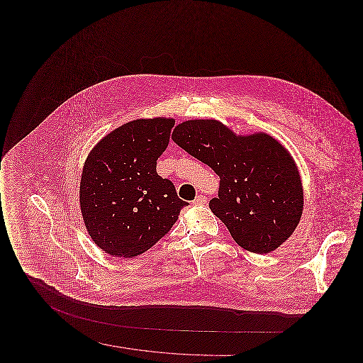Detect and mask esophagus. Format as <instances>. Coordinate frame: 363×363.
<instances>
[{
	"label": "esophagus",
	"mask_w": 363,
	"mask_h": 363,
	"mask_svg": "<svg viewBox=\"0 0 363 363\" xmlns=\"http://www.w3.org/2000/svg\"><path fill=\"white\" fill-rule=\"evenodd\" d=\"M207 203V197L203 196V194H199L194 200H193V204L194 206H201V204H206Z\"/></svg>",
	"instance_id": "esophagus-1"
}]
</instances>
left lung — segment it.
Masks as SVG:
<instances>
[{
    "label": "left lung",
    "instance_id": "1",
    "mask_svg": "<svg viewBox=\"0 0 363 363\" xmlns=\"http://www.w3.org/2000/svg\"><path fill=\"white\" fill-rule=\"evenodd\" d=\"M172 138L220 177L209 208L241 247L271 253L293 235L303 211L302 181L277 138L237 135L216 120L181 122Z\"/></svg>",
    "mask_w": 363,
    "mask_h": 363
}]
</instances>
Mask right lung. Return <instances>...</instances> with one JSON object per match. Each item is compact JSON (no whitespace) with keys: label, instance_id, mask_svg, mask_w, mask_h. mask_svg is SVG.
Wrapping results in <instances>:
<instances>
[{"label":"right lung","instance_id":"add662e5","mask_svg":"<svg viewBox=\"0 0 363 363\" xmlns=\"http://www.w3.org/2000/svg\"><path fill=\"white\" fill-rule=\"evenodd\" d=\"M173 118H141L106 135L86 159L80 209L92 241L107 255L132 259L163 238L186 201L156 173Z\"/></svg>","mask_w":363,"mask_h":363}]
</instances>
